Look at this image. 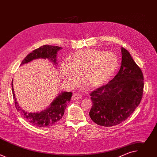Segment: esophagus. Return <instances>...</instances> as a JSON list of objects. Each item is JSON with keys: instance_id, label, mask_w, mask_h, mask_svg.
Wrapping results in <instances>:
<instances>
[{"instance_id": "34e87169", "label": "esophagus", "mask_w": 157, "mask_h": 157, "mask_svg": "<svg viewBox=\"0 0 157 157\" xmlns=\"http://www.w3.org/2000/svg\"><path fill=\"white\" fill-rule=\"evenodd\" d=\"M82 99V96L78 93L73 94L72 96L73 100H78V99Z\"/></svg>"}]
</instances>
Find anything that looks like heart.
<instances>
[{
	"label": "heart",
	"instance_id": "heart-1",
	"mask_svg": "<svg viewBox=\"0 0 157 157\" xmlns=\"http://www.w3.org/2000/svg\"><path fill=\"white\" fill-rule=\"evenodd\" d=\"M119 60L113 52L95 49H83L76 53L70 63H61L60 73L64 82L70 87L76 86L84 75L87 84L93 87L102 86L116 71Z\"/></svg>",
	"mask_w": 157,
	"mask_h": 157
}]
</instances>
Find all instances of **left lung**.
Returning <instances> with one entry per match:
<instances>
[{"mask_svg":"<svg viewBox=\"0 0 157 157\" xmlns=\"http://www.w3.org/2000/svg\"><path fill=\"white\" fill-rule=\"evenodd\" d=\"M121 52V66L117 75L90 94L93 106L89 114L99 125L112 127L125 121L142 98V70L126 49L122 47Z\"/></svg>","mask_w":157,"mask_h":157,"instance_id":"1","label":"left lung"}]
</instances>
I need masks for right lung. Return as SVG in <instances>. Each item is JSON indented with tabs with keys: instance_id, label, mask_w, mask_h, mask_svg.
Instances as JSON below:
<instances>
[{
	"instance_id": "obj_1",
	"label": "right lung",
	"mask_w": 157,
	"mask_h": 157,
	"mask_svg": "<svg viewBox=\"0 0 157 157\" xmlns=\"http://www.w3.org/2000/svg\"><path fill=\"white\" fill-rule=\"evenodd\" d=\"M62 48L57 46L43 45L29 53L24 59L21 61L20 66L28 63L34 59H48L57 66L56 56L57 52ZM12 89L15 105L17 110L21 114L28 122L41 128H45L52 126L57 123L63 116L67 104L70 102L72 96V93L60 92L50 105L42 111L37 113H28L22 109L18 105L15 96L13 86V80L12 82Z\"/></svg>"
}]
</instances>
